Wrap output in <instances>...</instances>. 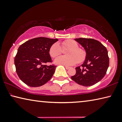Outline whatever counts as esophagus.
<instances>
[{
  "instance_id": "esophagus-1",
  "label": "esophagus",
  "mask_w": 122,
  "mask_h": 122,
  "mask_svg": "<svg viewBox=\"0 0 122 122\" xmlns=\"http://www.w3.org/2000/svg\"><path fill=\"white\" fill-rule=\"evenodd\" d=\"M65 68H66V69H67V70H68V69H69L70 68H71V67H68V66H65Z\"/></svg>"
}]
</instances>
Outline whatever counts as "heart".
Wrapping results in <instances>:
<instances>
[{
  "instance_id": "heart-1",
  "label": "heart",
  "mask_w": 122,
  "mask_h": 122,
  "mask_svg": "<svg viewBox=\"0 0 122 122\" xmlns=\"http://www.w3.org/2000/svg\"><path fill=\"white\" fill-rule=\"evenodd\" d=\"M63 48H68L69 49L66 52V55H61L55 59V62L59 65L65 66H73L76 63H81L86 59V53L83 49L78 48L77 42L73 40H68L62 44ZM49 54L52 57H55L60 54L61 48L57 43L51 45L49 48Z\"/></svg>"
}]
</instances>
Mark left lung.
Segmentation results:
<instances>
[{
    "label": "left lung",
    "instance_id": "left-lung-1",
    "mask_svg": "<svg viewBox=\"0 0 122 122\" xmlns=\"http://www.w3.org/2000/svg\"><path fill=\"white\" fill-rule=\"evenodd\" d=\"M75 40L85 49L86 57L71 78L80 85L89 86L100 81L106 74L109 65L108 51L98 41L93 39L77 38Z\"/></svg>",
    "mask_w": 122,
    "mask_h": 122
}]
</instances>
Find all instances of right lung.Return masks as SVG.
Instances as JSON below:
<instances>
[{"label": "right lung", "mask_w": 122, "mask_h": 122, "mask_svg": "<svg viewBox=\"0 0 122 122\" xmlns=\"http://www.w3.org/2000/svg\"><path fill=\"white\" fill-rule=\"evenodd\" d=\"M58 40L40 37L27 41L19 47L14 65L16 73L24 83L32 87H38L52 77L56 66L44 64L51 61L49 48Z\"/></svg>", "instance_id": "1"}]
</instances>
